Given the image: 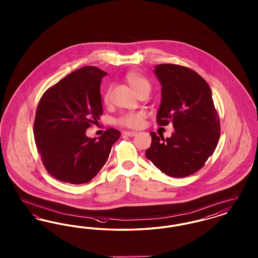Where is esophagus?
Instances as JSON below:
<instances>
[{
	"label": "esophagus",
	"instance_id": "1",
	"mask_svg": "<svg viewBox=\"0 0 258 258\" xmlns=\"http://www.w3.org/2000/svg\"><path fill=\"white\" fill-rule=\"evenodd\" d=\"M136 132H123V135H126V136H130V137H133L136 135Z\"/></svg>",
	"mask_w": 258,
	"mask_h": 258
}]
</instances>
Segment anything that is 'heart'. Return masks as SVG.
I'll return each instance as SVG.
<instances>
[{
  "instance_id": "b5f03b06",
  "label": "heart",
  "mask_w": 258,
  "mask_h": 258,
  "mask_svg": "<svg viewBox=\"0 0 258 258\" xmlns=\"http://www.w3.org/2000/svg\"><path fill=\"white\" fill-rule=\"evenodd\" d=\"M125 80L136 95L142 91L151 90V83L149 82V80L137 72L127 73L125 75ZM110 97L111 89L108 88L103 95V101L105 104H108L110 102ZM143 119L144 114L142 112H131L119 118L118 123L130 128H138L143 122Z\"/></svg>"
}]
</instances>
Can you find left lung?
Instances as JSON below:
<instances>
[{"label":"left lung","mask_w":258,"mask_h":258,"mask_svg":"<svg viewBox=\"0 0 258 258\" xmlns=\"http://www.w3.org/2000/svg\"><path fill=\"white\" fill-rule=\"evenodd\" d=\"M161 84L157 123L171 122L174 133L164 138L151 133L145 153L160 171L170 177H186L201 169L216 150L221 135L218 112L208 83L195 71L173 63L155 67Z\"/></svg>","instance_id":"left-lung-1"}]
</instances>
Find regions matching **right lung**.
<instances>
[{
  "instance_id": "1",
  "label": "right lung",
  "mask_w": 258,
  "mask_h": 258,
  "mask_svg": "<svg viewBox=\"0 0 258 258\" xmlns=\"http://www.w3.org/2000/svg\"><path fill=\"white\" fill-rule=\"evenodd\" d=\"M106 73L83 67L49 88L40 98L34 123L37 152L57 180L81 184L97 176L121 133L108 128L98 140L86 135L102 115L101 79Z\"/></svg>"
}]
</instances>
